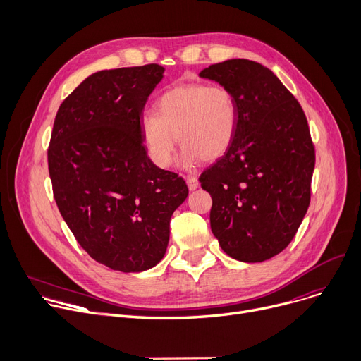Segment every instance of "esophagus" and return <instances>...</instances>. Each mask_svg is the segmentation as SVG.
Masks as SVG:
<instances>
[{"label":"esophagus","mask_w":361,"mask_h":361,"mask_svg":"<svg viewBox=\"0 0 361 361\" xmlns=\"http://www.w3.org/2000/svg\"><path fill=\"white\" fill-rule=\"evenodd\" d=\"M186 183H188V188H190V191H195L197 188L200 186V182L195 176H188L186 178Z\"/></svg>","instance_id":"esophagus-1"}]
</instances>
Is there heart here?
I'll use <instances>...</instances> for the list:
<instances>
[{"label":"heart","instance_id":"b5f03b06","mask_svg":"<svg viewBox=\"0 0 361 361\" xmlns=\"http://www.w3.org/2000/svg\"><path fill=\"white\" fill-rule=\"evenodd\" d=\"M236 125V101L228 88L182 83L159 98L156 113L141 117L140 130L148 157L157 167H170L178 138L183 147L180 164L192 167L201 159L214 161L225 156Z\"/></svg>","mask_w":361,"mask_h":361}]
</instances>
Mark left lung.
I'll list each match as a JSON object with an SVG mask.
<instances>
[{
  "label": "left lung",
  "instance_id": "obj_1",
  "mask_svg": "<svg viewBox=\"0 0 361 361\" xmlns=\"http://www.w3.org/2000/svg\"><path fill=\"white\" fill-rule=\"evenodd\" d=\"M200 76L228 88L238 109L233 144L200 176L213 200L212 232L238 262L269 260L293 241L310 204L316 157L305 114L255 61L226 60Z\"/></svg>",
  "mask_w": 361,
  "mask_h": 361
}]
</instances>
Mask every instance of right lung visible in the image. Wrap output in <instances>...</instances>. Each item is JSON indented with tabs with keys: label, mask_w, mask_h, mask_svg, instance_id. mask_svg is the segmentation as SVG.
<instances>
[{
	"label": "right lung",
	"mask_w": 361,
	"mask_h": 361,
	"mask_svg": "<svg viewBox=\"0 0 361 361\" xmlns=\"http://www.w3.org/2000/svg\"><path fill=\"white\" fill-rule=\"evenodd\" d=\"M159 64L99 71L57 111L48 170L61 217L92 259L123 273L161 262L170 217L188 197L147 156L140 118L163 79Z\"/></svg>",
	"instance_id": "add662e5"
}]
</instances>
